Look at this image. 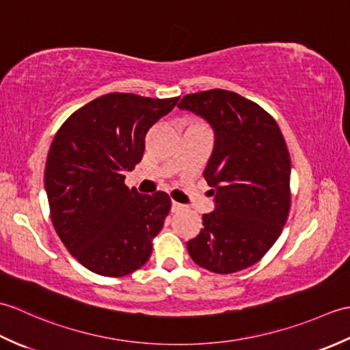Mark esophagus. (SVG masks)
Wrapping results in <instances>:
<instances>
[{"mask_svg": "<svg viewBox=\"0 0 350 350\" xmlns=\"http://www.w3.org/2000/svg\"><path fill=\"white\" fill-rule=\"evenodd\" d=\"M183 204H180V203H177V202H173L171 203V211L173 212H180V211H183Z\"/></svg>", "mask_w": 350, "mask_h": 350, "instance_id": "esophagus-1", "label": "esophagus"}]
</instances>
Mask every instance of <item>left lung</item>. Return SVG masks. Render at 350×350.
<instances>
[{
	"instance_id": "8db88e82",
	"label": "left lung",
	"mask_w": 350,
	"mask_h": 350,
	"mask_svg": "<svg viewBox=\"0 0 350 350\" xmlns=\"http://www.w3.org/2000/svg\"><path fill=\"white\" fill-rule=\"evenodd\" d=\"M180 109L211 123L215 147L204 179L215 211L187 243L191 258L215 273H233L257 263L284 227L290 211V154L273 117L234 92L183 96Z\"/></svg>"
}]
</instances>
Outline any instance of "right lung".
<instances>
[{
  "label": "right lung",
  "mask_w": 350,
  "mask_h": 350,
  "mask_svg": "<svg viewBox=\"0 0 350 350\" xmlns=\"http://www.w3.org/2000/svg\"><path fill=\"white\" fill-rule=\"evenodd\" d=\"M180 98L108 93L57 131L44 167L49 215L64 247L88 271L124 277L146 265L171 209L167 192L124 185L143 159L148 129Z\"/></svg>",
  "instance_id": "obj_1"
}]
</instances>
